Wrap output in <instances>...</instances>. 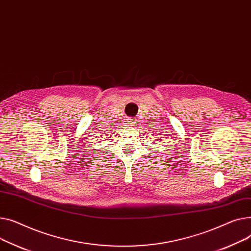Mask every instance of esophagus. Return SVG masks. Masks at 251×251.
<instances>
[{
    "label": "esophagus",
    "instance_id": "1",
    "mask_svg": "<svg viewBox=\"0 0 251 251\" xmlns=\"http://www.w3.org/2000/svg\"><path fill=\"white\" fill-rule=\"evenodd\" d=\"M126 125L131 126H135L136 125V121L134 119H127L126 122Z\"/></svg>",
    "mask_w": 251,
    "mask_h": 251
}]
</instances>
